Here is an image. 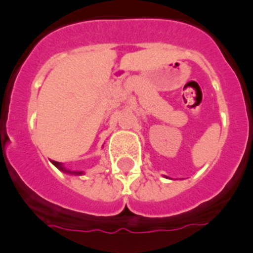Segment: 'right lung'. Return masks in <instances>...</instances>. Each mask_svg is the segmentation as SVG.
Returning a JSON list of instances; mask_svg holds the SVG:
<instances>
[{
  "instance_id": "obj_1",
  "label": "right lung",
  "mask_w": 253,
  "mask_h": 253,
  "mask_svg": "<svg viewBox=\"0 0 253 253\" xmlns=\"http://www.w3.org/2000/svg\"><path fill=\"white\" fill-rule=\"evenodd\" d=\"M52 163H53L54 166L57 167V168L60 169V170H62V172H65V173H70V174H76V175L83 174V173H84V172H75V170H70V169H66L65 167L62 166V163H60V162H54V160H52Z\"/></svg>"
}]
</instances>
